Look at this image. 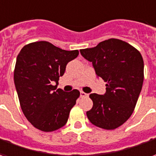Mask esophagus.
<instances>
[{
    "label": "esophagus",
    "instance_id": "esophagus-1",
    "mask_svg": "<svg viewBox=\"0 0 156 156\" xmlns=\"http://www.w3.org/2000/svg\"><path fill=\"white\" fill-rule=\"evenodd\" d=\"M80 96H81L82 98H84V97L89 96V94H88L84 93V92H83V91H81V92H80Z\"/></svg>",
    "mask_w": 156,
    "mask_h": 156
}]
</instances>
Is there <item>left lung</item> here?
<instances>
[{
    "label": "left lung",
    "mask_w": 156,
    "mask_h": 156,
    "mask_svg": "<svg viewBox=\"0 0 156 156\" xmlns=\"http://www.w3.org/2000/svg\"><path fill=\"white\" fill-rule=\"evenodd\" d=\"M92 62L98 78L106 82L104 95L90 94L93 107L86 112L90 122L113 130L127 122L134 111L144 82V60L133 45L118 39L80 50Z\"/></svg>",
    "instance_id": "8db88e82"
}]
</instances>
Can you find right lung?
<instances>
[{"instance_id": "add662e5", "label": "right lung", "mask_w": 156, "mask_h": 156, "mask_svg": "<svg viewBox=\"0 0 156 156\" xmlns=\"http://www.w3.org/2000/svg\"><path fill=\"white\" fill-rule=\"evenodd\" d=\"M78 54V50L65 51L47 41H37L24 45L17 55L14 83L20 106L40 131H55L67 123L80 93L55 89L67 64Z\"/></svg>"}]
</instances>
